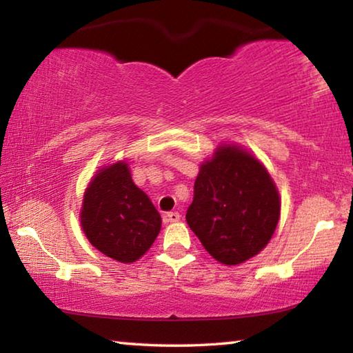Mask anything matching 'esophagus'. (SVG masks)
Here are the masks:
<instances>
[{"label":"esophagus","mask_w":353,"mask_h":353,"mask_svg":"<svg viewBox=\"0 0 353 353\" xmlns=\"http://www.w3.org/2000/svg\"><path fill=\"white\" fill-rule=\"evenodd\" d=\"M179 220H181V214L179 212H168L166 214V222L174 223V222H179Z\"/></svg>","instance_id":"obj_1"}]
</instances>
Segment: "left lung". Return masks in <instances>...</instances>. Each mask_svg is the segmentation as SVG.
<instances>
[{
    "label": "left lung",
    "mask_w": 353,
    "mask_h": 353,
    "mask_svg": "<svg viewBox=\"0 0 353 353\" xmlns=\"http://www.w3.org/2000/svg\"><path fill=\"white\" fill-rule=\"evenodd\" d=\"M281 215L266 168L238 145H220L194 181L187 223L215 260L239 265L265 249Z\"/></svg>",
    "instance_id": "obj_1"
}]
</instances>
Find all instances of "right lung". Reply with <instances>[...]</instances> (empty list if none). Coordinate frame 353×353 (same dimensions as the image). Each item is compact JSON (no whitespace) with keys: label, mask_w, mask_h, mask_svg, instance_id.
Segmentation results:
<instances>
[{"label":"right lung","mask_w":353,"mask_h":353,"mask_svg":"<svg viewBox=\"0 0 353 353\" xmlns=\"http://www.w3.org/2000/svg\"><path fill=\"white\" fill-rule=\"evenodd\" d=\"M81 225L90 244L120 263L139 260L160 233L161 217L134 185L128 163L103 168L83 193Z\"/></svg>","instance_id":"right-lung-1"}]
</instances>
